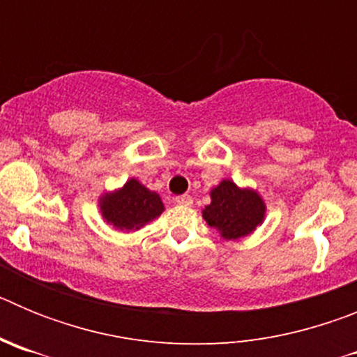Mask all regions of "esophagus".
I'll return each mask as SVG.
<instances>
[{
	"label": "esophagus",
	"instance_id": "obj_1",
	"mask_svg": "<svg viewBox=\"0 0 357 357\" xmlns=\"http://www.w3.org/2000/svg\"><path fill=\"white\" fill-rule=\"evenodd\" d=\"M175 204H178V206H191L193 198L189 197V195H181V197H175Z\"/></svg>",
	"mask_w": 357,
	"mask_h": 357
}]
</instances>
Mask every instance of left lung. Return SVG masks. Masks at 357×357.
<instances>
[{"mask_svg": "<svg viewBox=\"0 0 357 357\" xmlns=\"http://www.w3.org/2000/svg\"><path fill=\"white\" fill-rule=\"evenodd\" d=\"M264 204L248 189H239L234 182L223 181L211 193V206L204 211V220L222 232L225 239L250 234L263 222Z\"/></svg>", "mask_w": 357, "mask_h": 357, "instance_id": "8db88e82", "label": "left lung"}]
</instances>
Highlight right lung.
I'll return each instance as SVG.
<instances>
[{
  "label": "right lung",
  "instance_id": "add662e5",
  "mask_svg": "<svg viewBox=\"0 0 357 357\" xmlns=\"http://www.w3.org/2000/svg\"><path fill=\"white\" fill-rule=\"evenodd\" d=\"M164 206L157 193H151L137 181H128L121 191L105 195L102 200V213L107 222L116 229H139L144 223L159 216Z\"/></svg>",
  "mask_w": 357,
  "mask_h": 357
}]
</instances>
